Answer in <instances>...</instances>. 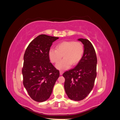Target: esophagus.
I'll list each match as a JSON object with an SVG mask.
<instances>
[{
    "mask_svg": "<svg viewBox=\"0 0 120 120\" xmlns=\"http://www.w3.org/2000/svg\"><path fill=\"white\" fill-rule=\"evenodd\" d=\"M64 73V71H60V75H62Z\"/></svg>",
    "mask_w": 120,
    "mask_h": 120,
    "instance_id": "34e87169",
    "label": "esophagus"
}]
</instances>
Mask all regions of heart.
Segmentation results:
<instances>
[{
	"label": "heart",
	"mask_w": 120,
	"mask_h": 120,
	"mask_svg": "<svg viewBox=\"0 0 120 120\" xmlns=\"http://www.w3.org/2000/svg\"><path fill=\"white\" fill-rule=\"evenodd\" d=\"M56 49H50L48 55L50 61L54 64L58 63L63 56L64 59L56 66V68L60 70H67L71 64H78L84 52L82 43L74 41L60 42L56 45Z\"/></svg>",
	"instance_id": "heart-1"
}]
</instances>
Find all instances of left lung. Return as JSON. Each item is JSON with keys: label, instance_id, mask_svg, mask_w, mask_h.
<instances>
[{"label": "left lung", "instance_id": "8db88e82", "mask_svg": "<svg viewBox=\"0 0 120 120\" xmlns=\"http://www.w3.org/2000/svg\"><path fill=\"white\" fill-rule=\"evenodd\" d=\"M84 52L81 60L74 68L63 74L64 88L69 99L81 101L91 92L97 76V59L95 50L89 40L79 38Z\"/></svg>", "mask_w": 120, "mask_h": 120}]
</instances>
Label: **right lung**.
<instances>
[{
	"instance_id": "add662e5",
	"label": "right lung",
	"mask_w": 120,
	"mask_h": 120,
	"mask_svg": "<svg viewBox=\"0 0 120 120\" xmlns=\"http://www.w3.org/2000/svg\"><path fill=\"white\" fill-rule=\"evenodd\" d=\"M58 37L41 34L29 44L23 57V83L32 99L38 102L48 100L52 93L60 71L50 63L48 53Z\"/></svg>"
}]
</instances>
